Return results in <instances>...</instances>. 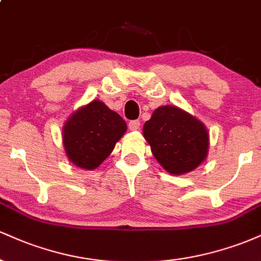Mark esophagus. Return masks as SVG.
I'll return each mask as SVG.
<instances>
[{"label":"esophagus","instance_id":"esophagus-1","mask_svg":"<svg viewBox=\"0 0 261 261\" xmlns=\"http://www.w3.org/2000/svg\"><path fill=\"white\" fill-rule=\"evenodd\" d=\"M128 128H130V130H133V131L139 130V128H140V120H133V121L128 122Z\"/></svg>","mask_w":261,"mask_h":261}]
</instances>
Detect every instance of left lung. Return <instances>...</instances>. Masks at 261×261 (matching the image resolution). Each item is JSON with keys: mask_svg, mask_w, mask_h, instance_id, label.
<instances>
[{"mask_svg": "<svg viewBox=\"0 0 261 261\" xmlns=\"http://www.w3.org/2000/svg\"><path fill=\"white\" fill-rule=\"evenodd\" d=\"M143 137L158 163L173 175L193 172L208 153L205 124L175 106L158 107L143 125Z\"/></svg>", "mask_w": 261, "mask_h": 261, "instance_id": "1", "label": "left lung"}]
</instances>
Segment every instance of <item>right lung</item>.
Listing matches in <instances>:
<instances>
[{"label":"right lung","mask_w":261,"mask_h":261,"mask_svg":"<svg viewBox=\"0 0 261 261\" xmlns=\"http://www.w3.org/2000/svg\"><path fill=\"white\" fill-rule=\"evenodd\" d=\"M126 130V122L118 113L94 99L79 108L65 121V153L76 167L93 170L109 157Z\"/></svg>","instance_id":"1"}]
</instances>
